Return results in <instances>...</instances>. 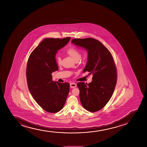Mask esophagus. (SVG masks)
I'll return each instance as SVG.
<instances>
[{"label": "esophagus", "mask_w": 147, "mask_h": 147, "mask_svg": "<svg viewBox=\"0 0 147 147\" xmlns=\"http://www.w3.org/2000/svg\"><path fill=\"white\" fill-rule=\"evenodd\" d=\"M76 86H77L76 84L75 83H70V87L71 88H76Z\"/></svg>", "instance_id": "34e87169"}]
</instances>
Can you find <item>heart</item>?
Returning a JSON list of instances; mask_svg holds the SVG:
<instances>
[{"label": "heart", "mask_w": 147, "mask_h": 147, "mask_svg": "<svg viewBox=\"0 0 147 147\" xmlns=\"http://www.w3.org/2000/svg\"><path fill=\"white\" fill-rule=\"evenodd\" d=\"M67 53L68 55H69L71 57L73 58L75 61L78 60L81 57L80 52L78 49H75L74 47H71L68 49L67 51ZM56 60L58 63V64L60 65L62 62V58L60 56H57L56 58Z\"/></svg>", "instance_id": "b5f03b06"}]
</instances>
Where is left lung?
<instances>
[{"instance_id":"left-lung-1","label":"left lung","mask_w":147,"mask_h":147,"mask_svg":"<svg viewBox=\"0 0 147 147\" xmlns=\"http://www.w3.org/2000/svg\"><path fill=\"white\" fill-rule=\"evenodd\" d=\"M71 42L87 51L88 62L83 71L93 75L91 82L77 83L81 104L89 111H98L111 98L116 84V67L113 57L107 47L96 39H74Z\"/></svg>"}]
</instances>
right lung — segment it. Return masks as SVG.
Instances as JSON below:
<instances>
[{"instance_id":"obj_1","label":"right lung","mask_w":147,"mask_h":147,"mask_svg":"<svg viewBox=\"0 0 147 147\" xmlns=\"http://www.w3.org/2000/svg\"><path fill=\"white\" fill-rule=\"evenodd\" d=\"M70 39H44L32 51L27 61L29 90L37 103L49 113H57L62 109L69 93V83L53 81L51 74L58 70L56 53Z\"/></svg>"}]
</instances>
